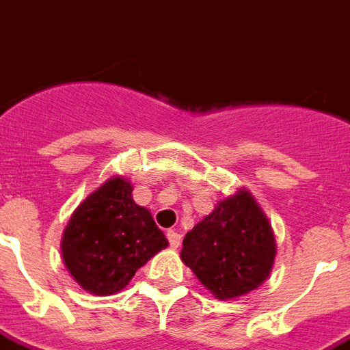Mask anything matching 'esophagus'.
Segmentation results:
<instances>
[{"mask_svg": "<svg viewBox=\"0 0 350 350\" xmlns=\"http://www.w3.org/2000/svg\"><path fill=\"white\" fill-rule=\"evenodd\" d=\"M167 239H169V243L172 248H178V246L181 244V235L178 234L176 230H169V232H167Z\"/></svg>", "mask_w": 350, "mask_h": 350, "instance_id": "esophagus-1", "label": "esophagus"}]
</instances>
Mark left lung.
Listing matches in <instances>:
<instances>
[{"mask_svg":"<svg viewBox=\"0 0 350 350\" xmlns=\"http://www.w3.org/2000/svg\"><path fill=\"white\" fill-rule=\"evenodd\" d=\"M277 244L268 217L248 190L224 198L187 232L181 260L219 300L257 289L273 268Z\"/></svg>","mask_w":350,"mask_h":350,"instance_id":"1","label":"left lung"}]
</instances>
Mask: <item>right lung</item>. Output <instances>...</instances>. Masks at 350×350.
<instances>
[{"mask_svg": "<svg viewBox=\"0 0 350 350\" xmlns=\"http://www.w3.org/2000/svg\"><path fill=\"white\" fill-rule=\"evenodd\" d=\"M169 241L147 208L133 201V185L113 176L88 196L62 234L64 266L82 289L115 295Z\"/></svg>", "mask_w": 350, "mask_h": 350, "instance_id": "right-lung-1", "label": "right lung"}]
</instances>
